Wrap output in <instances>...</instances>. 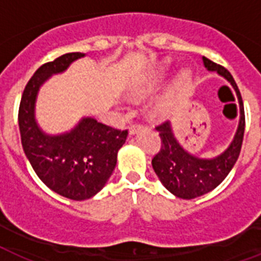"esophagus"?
<instances>
[{
  "instance_id": "34e87169",
  "label": "esophagus",
  "mask_w": 261,
  "mask_h": 261,
  "mask_svg": "<svg viewBox=\"0 0 261 261\" xmlns=\"http://www.w3.org/2000/svg\"><path fill=\"white\" fill-rule=\"evenodd\" d=\"M138 130H141V126H139V124H134V123H131L130 126H128V133H130V135H134Z\"/></svg>"
}]
</instances>
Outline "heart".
Returning a JSON list of instances; mask_svg holds the SVG:
<instances>
[{"mask_svg":"<svg viewBox=\"0 0 261 261\" xmlns=\"http://www.w3.org/2000/svg\"><path fill=\"white\" fill-rule=\"evenodd\" d=\"M191 79H192V73H191L190 69H182V70H180V73H178L176 80H174L173 85L169 89V92L151 106V115L155 116V118L165 116L168 114L169 108L172 107V104L174 102V100L177 98L178 94L188 88V85L191 83Z\"/></svg>","mask_w":261,"mask_h":261,"instance_id":"1","label":"heart"}]
</instances>
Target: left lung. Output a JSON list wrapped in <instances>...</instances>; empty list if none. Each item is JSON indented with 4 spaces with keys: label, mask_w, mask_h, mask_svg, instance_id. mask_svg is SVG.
<instances>
[{
    "label": "left lung",
    "mask_w": 261,
    "mask_h": 261,
    "mask_svg": "<svg viewBox=\"0 0 261 261\" xmlns=\"http://www.w3.org/2000/svg\"><path fill=\"white\" fill-rule=\"evenodd\" d=\"M203 65L208 71H215L234 88L240 107L239 127L234 138L221 154L213 159H202L187 151L174 137L171 122L155 127L161 137V149L151 160V165L160 181L171 194L181 199H194L210 192L225 180L239 159L245 130L244 104L234 79L225 69L206 57Z\"/></svg>",
    "instance_id": "left-lung-1"
}]
</instances>
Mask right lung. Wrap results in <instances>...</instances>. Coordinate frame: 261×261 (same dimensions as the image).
Here are the masks:
<instances>
[{"label": "right lung", "instance_id": "right-lung-1", "mask_svg": "<svg viewBox=\"0 0 261 261\" xmlns=\"http://www.w3.org/2000/svg\"><path fill=\"white\" fill-rule=\"evenodd\" d=\"M84 57L83 53H69L39 67L27 84L18 108L21 145L35 173L50 190L71 200H85L102 190L128 134L90 116L57 135L44 133L36 122L35 107L40 87Z\"/></svg>", "mask_w": 261, "mask_h": 261}]
</instances>
